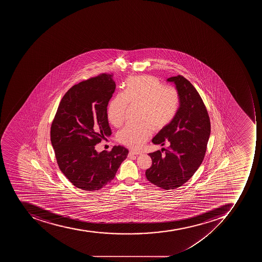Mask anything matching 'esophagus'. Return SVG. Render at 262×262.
I'll use <instances>...</instances> for the list:
<instances>
[{
    "mask_svg": "<svg viewBox=\"0 0 262 262\" xmlns=\"http://www.w3.org/2000/svg\"><path fill=\"white\" fill-rule=\"evenodd\" d=\"M140 154V152H138V151H135V150H130L129 153H128V157H132V156H137V155Z\"/></svg>",
    "mask_w": 262,
    "mask_h": 262,
    "instance_id": "1",
    "label": "esophagus"
}]
</instances>
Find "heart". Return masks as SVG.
Instances as JSON below:
<instances>
[{"label":"heart","instance_id":"b5f03b06","mask_svg":"<svg viewBox=\"0 0 262 262\" xmlns=\"http://www.w3.org/2000/svg\"><path fill=\"white\" fill-rule=\"evenodd\" d=\"M180 97L173 86H162L153 76L133 77L126 82L124 93L114 97L107 109L110 123L121 125L126 110L129 105L139 106L140 124H127L117 134L122 144L131 148H140L151 135V128L163 129L173 120L180 106Z\"/></svg>","mask_w":262,"mask_h":262}]
</instances>
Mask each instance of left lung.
<instances>
[{"label": "left lung", "mask_w": 262, "mask_h": 262, "mask_svg": "<svg viewBox=\"0 0 262 262\" xmlns=\"http://www.w3.org/2000/svg\"><path fill=\"white\" fill-rule=\"evenodd\" d=\"M176 84L180 94V107L173 120L153 138L154 144L169 149L149 153L152 165L146 177L154 185L165 190L185 184L198 170L204 159L210 134L208 112L193 85L182 75L167 79Z\"/></svg>", "instance_id": "8db88e82"}]
</instances>
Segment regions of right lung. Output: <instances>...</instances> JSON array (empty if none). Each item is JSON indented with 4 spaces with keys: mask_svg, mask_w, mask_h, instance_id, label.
I'll use <instances>...</instances> for the list:
<instances>
[{
    "mask_svg": "<svg viewBox=\"0 0 262 262\" xmlns=\"http://www.w3.org/2000/svg\"><path fill=\"white\" fill-rule=\"evenodd\" d=\"M116 90L112 74L74 85L64 94L51 127L58 165L73 185L84 191L103 188L116 176L128 149L115 146L98 153L97 143L112 135L107 105Z\"/></svg>",
    "mask_w": 262,
    "mask_h": 262,
    "instance_id": "obj_1",
    "label": "right lung"
}]
</instances>
